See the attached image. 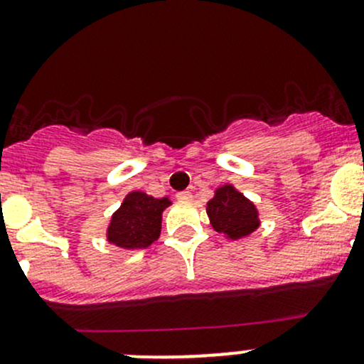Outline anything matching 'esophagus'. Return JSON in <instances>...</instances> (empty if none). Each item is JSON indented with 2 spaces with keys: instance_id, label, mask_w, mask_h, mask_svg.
Instances as JSON below:
<instances>
[{
  "instance_id": "obj_1",
  "label": "esophagus",
  "mask_w": 364,
  "mask_h": 364,
  "mask_svg": "<svg viewBox=\"0 0 364 364\" xmlns=\"http://www.w3.org/2000/svg\"><path fill=\"white\" fill-rule=\"evenodd\" d=\"M176 197H178V200H192V192H179V193H176Z\"/></svg>"
}]
</instances>
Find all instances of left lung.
<instances>
[{
  "label": "left lung",
  "mask_w": 364,
  "mask_h": 364,
  "mask_svg": "<svg viewBox=\"0 0 364 364\" xmlns=\"http://www.w3.org/2000/svg\"><path fill=\"white\" fill-rule=\"evenodd\" d=\"M208 216L216 232L240 240L248 236L259 227L257 209L250 200L245 199L232 186L216 190V196L208 203Z\"/></svg>",
  "instance_id": "obj_1"
}]
</instances>
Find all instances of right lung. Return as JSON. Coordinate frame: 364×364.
<instances>
[{
	"mask_svg": "<svg viewBox=\"0 0 364 364\" xmlns=\"http://www.w3.org/2000/svg\"><path fill=\"white\" fill-rule=\"evenodd\" d=\"M171 204L167 197L153 199L142 192H132L112 215L109 225L111 243L127 250L146 248L159 240L161 230V211Z\"/></svg>",
	"mask_w": 364,
	"mask_h": 364,
	"instance_id": "right-lung-1",
	"label": "right lung"
}]
</instances>
